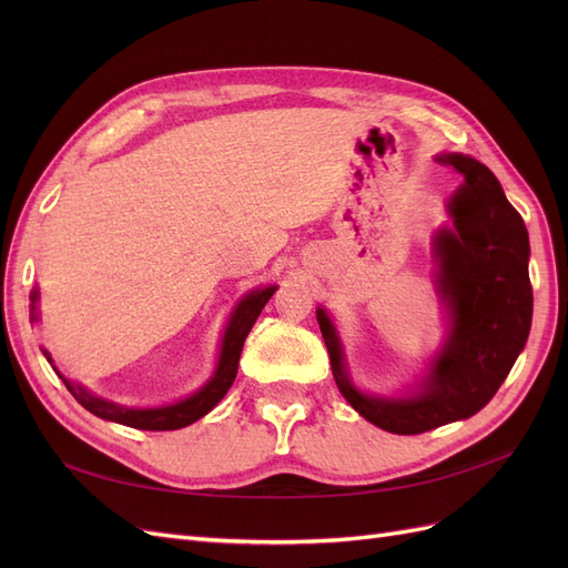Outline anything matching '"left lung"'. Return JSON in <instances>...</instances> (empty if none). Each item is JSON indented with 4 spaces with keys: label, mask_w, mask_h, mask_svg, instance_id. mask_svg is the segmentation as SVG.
I'll list each match as a JSON object with an SVG mask.
<instances>
[{
    "label": "left lung",
    "mask_w": 568,
    "mask_h": 568,
    "mask_svg": "<svg viewBox=\"0 0 568 568\" xmlns=\"http://www.w3.org/2000/svg\"><path fill=\"white\" fill-rule=\"evenodd\" d=\"M464 184L448 201L453 227L434 239L436 284L450 329L419 390L376 398L357 390L334 324L317 307L336 386L355 412L388 434L415 436L467 419L490 403L526 346L532 317L528 232L490 170L464 153H443Z\"/></svg>",
    "instance_id": "8db88e82"
}]
</instances>
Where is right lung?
I'll use <instances>...</instances> for the list:
<instances>
[{
	"instance_id": "right-lung-1",
	"label": "right lung",
	"mask_w": 568,
	"mask_h": 568,
	"mask_svg": "<svg viewBox=\"0 0 568 568\" xmlns=\"http://www.w3.org/2000/svg\"><path fill=\"white\" fill-rule=\"evenodd\" d=\"M277 286H265L251 291L248 296H244V301H239L236 311L230 317V324L225 329V338H222V348H220V359L217 367L213 372V376L205 382L194 395L189 398L173 403V405H163V407H125V405H115L111 400L97 398L88 388H82L80 384L68 382L65 376L57 369V374L61 376V382L65 384V388L73 393V398L84 407L90 409L92 415L109 419L115 424H125L132 428H140V432H175V428H184L189 424H194L196 419H201L225 398V393L230 390V386L234 384V376L239 369V357H242V348L244 341L251 332V326L255 324L257 315L265 307V303L272 298ZM30 320L38 322L40 313H38V301H40V291L36 288L30 294ZM47 359L51 363L49 353L44 351ZM54 365V363H51Z\"/></svg>"
}]
</instances>
